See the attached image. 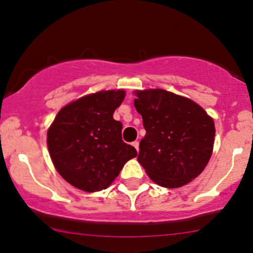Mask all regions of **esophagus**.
<instances>
[{
	"mask_svg": "<svg viewBox=\"0 0 253 253\" xmlns=\"http://www.w3.org/2000/svg\"><path fill=\"white\" fill-rule=\"evenodd\" d=\"M132 145L135 147L136 151H139V141H133Z\"/></svg>",
	"mask_w": 253,
	"mask_h": 253,
	"instance_id": "1",
	"label": "esophagus"
}]
</instances>
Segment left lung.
Listing matches in <instances>:
<instances>
[{
	"instance_id": "left-lung-1",
	"label": "left lung",
	"mask_w": 253,
	"mask_h": 253,
	"mask_svg": "<svg viewBox=\"0 0 253 253\" xmlns=\"http://www.w3.org/2000/svg\"><path fill=\"white\" fill-rule=\"evenodd\" d=\"M134 94V107L146 130L138 162L161 187L171 189L190 183L213 153V118L190 98L164 89L135 90Z\"/></svg>"
}]
</instances>
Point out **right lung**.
<instances>
[{
    "label": "right lung",
    "instance_id": "obj_1",
    "mask_svg": "<svg viewBox=\"0 0 253 253\" xmlns=\"http://www.w3.org/2000/svg\"><path fill=\"white\" fill-rule=\"evenodd\" d=\"M124 89L101 90L72 101L58 112L47 129L51 161L60 176L77 189H107L136 150L121 139L123 124L113 114Z\"/></svg>",
    "mask_w": 253,
    "mask_h": 253
}]
</instances>
